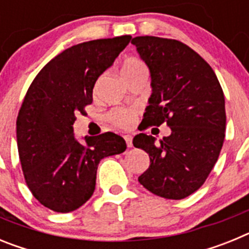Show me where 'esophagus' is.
<instances>
[{
  "label": "esophagus",
  "mask_w": 249,
  "mask_h": 249,
  "mask_svg": "<svg viewBox=\"0 0 249 249\" xmlns=\"http://www.w3.org/2000/svg\"><path fill=\"white\" fill-rule=\"evenodd\" d=\"M123 138H124V141H126L127 147H129V148H131L132 147V136L126 135V136H123Z\"/></svg>",
  "instance_id": "obj_1"
}]
</instances>
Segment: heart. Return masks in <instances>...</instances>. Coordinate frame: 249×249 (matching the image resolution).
Segmentation results:
<instances>
[{"label": "heart", "mask_w": 249, "mask_h": 249, "mask_svg": "<svg viewBox=\"0 0 249 249\" xmlns=\"http://www.w3.org/2000/svg\"><path fill=\"white\" fill-rule=\"evenodd\" d=\"M144 70H146V65L143 63V61H141L140 58H136V57H128L123 61L122 66H121V76L122 78H124V77L131 76L136 72L144 71ZM137 114V108L118 107V108H113L108 112L107 120L120 128H129L135 124Z\"/></svg>", "instance_id": "b5f03b06"}]
</instances>
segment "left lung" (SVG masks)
<instances>
[{
    "label": "left lung",
    "instance_id": "8db88e82",
    "mask_svg": "<svg viewBox=\"0 0 249 249\" xmlns=\"http://www.w3.org/2000/svg\"><path fill=\"white\" fill-rule=\"evenodd\" d=\"M151 72L152 94L143 129L166 122L171 135L155 143L140 133L133 146L149 156L138 177L142 186L167 199H182L206 182L218 160L226 131L224 94L214 71L196 51L177 39H132Z\"/></svg>",
    "mask_w": 249,
    "mask_h": 249
}]
</instances>
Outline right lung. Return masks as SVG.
Listing matches in <instances>:
<instances>
[{"label":"right lung","instance_id":"1","mask_svg":"<svg viewBox=\"0 0 249 249\" xmlns=\"http://www.w3.org/2000/svg\"><path fill=\"white\" fill-rule=\"evenodd\" d=\"M132 37L93 39L67 48L31 83L16 122L17 147L26 184L50 210L68 213L91 198L100 160L126 151L121 136L106 132L73 136L76 114L92 103L98 77L114 62Z\"/></svg>","mask_w":249,"mask_h":249}]
</instances>
